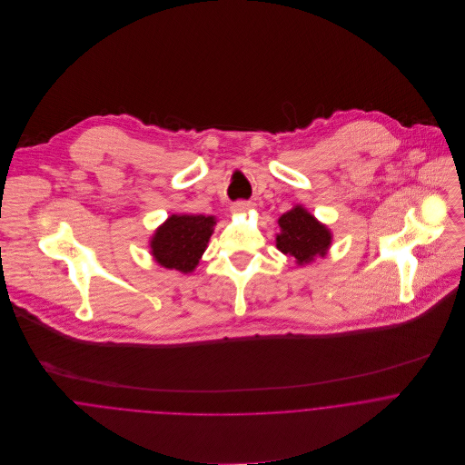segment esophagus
I'll return each instance as SVG.
<instances>
[{"instance_id":"34e87169","label":"esophagus","mask_w":465,"mask_h":465,"mask_svg":"<svg viewBox=\"0 0 465 465\" xmlns=\"http://www.w3.org/2000/svg\"><path fill=\"white\" fill-rule=\"evenodd\" d=\"M249 207H251L249 202H234V203L231 205V211H232V213H243V211H247Z\"/></svg>"}]
</instances>
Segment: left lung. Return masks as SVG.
Listing matches in <instances>:
<instances>
[{
	"label": "left lung",
	"mask_w": 465,
	"mask_h": 465,
	"mask_svg": "<svg viewBox=\"0 0 465 465\" xmlns=\"http://www.w3.org/2000/svg\"><path fill=\"white\" fill-rule=\"evenodd\" d=\"M277 222L281 232L275 238V245L282 254L292 256L297 265H308L317 256L328 254L331 231L302 205H295Z\"/></svg>",
	"instance_id": "left-lung-1"
}]
</instances>
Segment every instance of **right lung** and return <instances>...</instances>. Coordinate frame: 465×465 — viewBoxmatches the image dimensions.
<instances>
[{
  "label": "right lung",
  "mask_w": 465,
  "mask_h": 465,
  "mask_svg": "<svg viewBox=\"0 0 465 465\" xmlns=\"http://www.w3.org/2000/svg\"><path fill=\"white\" fill-rule=\"evenodd\" d=\"M216 225L214 216L172 214L150 240L153 260L183 273L193 272Z\"/></svg>",
  "instance_id": "obj_1"
}]
</instances>
